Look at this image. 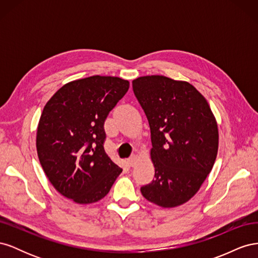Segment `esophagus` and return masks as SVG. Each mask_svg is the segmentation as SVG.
Returning a JSON list of instances; mask_svg holds the SVG:
<instances>
[{
	"label": "esophagus",
	"mask_w": 258,
	"mask_h": 258,
	"mask_svg": "<svg viewBox=\"0 0 258 258\" xmlns=\"http://www.w3.org/2000/svg\"><path fill=\"white\" fill-rule=\"evenodd\" d=\"M137 159H138V156L137 155H134L132 156V157H130L129 159H128V162H129V165L131 166V167H134L136 163H137Z\"/></svg>",
	"instance_id": "1"
}]
</instances>
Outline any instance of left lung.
<instances>
[{"instance_id": "8db88e82", "label": "left lung", "mask_w": 258, "mask_h": 258, "mask_svg": "<svg viewBox=\"0 0 258 258\" xmlns=\"http://www.w3.org/2000/svg\"><path fill=\"white\" fill-rule=\"evenodd\" d=\"M151 130L155 178L143 197L161 208L192 198L211 172L218 150V128L206 98L189 83L162 75L132 81Z\"/></svg>"}]
</instances>
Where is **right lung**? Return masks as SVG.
<instances>
[{"instance_id":"right-lung-1","label":"right lung","mask_w":258,"mask_h":258,"mask_svg":"<svg viewBox=\"0 0 258 258\" xmlns=\"http://www.w3.org/2000/svg\"><path fill=\"white\" fill-rule=\"evenodd\" d=\"M128 89L126 80L95 75L63 85L44 106L38 159L54 188L76 204L104 198L121 173L103 148V126Z\"/></svg>"}]
</instances>
